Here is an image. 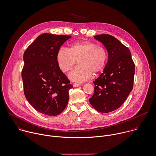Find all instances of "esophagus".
Returning a JSON list of instances; mask_svg holds the SVG:
<instances>
[{
    "mask_svg": "<svg viewBox=\"0 0 156 156\" xmlns=\"http://www.w3.org/2000/svg\"><path fill=\"white\" fill-rule=\"evenodd\" d=\"M81 83H74L73 84V87H78V86H81Z\"/></svg>",
    "mask_w": 156,
    "mask_h": 156,
    "instance_id": "34e87169",
    "label": "esophagus"
}]
</instances>
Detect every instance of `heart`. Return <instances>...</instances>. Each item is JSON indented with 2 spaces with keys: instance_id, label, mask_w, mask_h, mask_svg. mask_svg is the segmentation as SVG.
Here are the masks:
<instances>
[{
  "instance_id": "obj_1",
  "label": "heart",
  "mask_w": 156,
  "mask_h": 156,
  "mask_svg": "<svg viewBox=\"0 0 156 156\" xmlns=\"http://www.w3.org/2000/svg\"><path fill=\"white\" fill-rule=\"evenodd\" d=\"M108 60L107 50L95 43L83 41L70 44L69 49L60 48L57 53V62L61 70L68 72L78 61V65L68 75L75 82H83L90 78L92 73L101 72Z\"/></svg>"
}]
</instances>
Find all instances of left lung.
<instances>
[{"mask_svg": "<svg viewBox=\"0 0 156 156\" xmlns=\"http://www.w3.org/2000/svg\"><path fill=\"white\" fill-rule=\"evenodd\" d=\"M108 51L103 72L94 81V92L89 99L98 112L109 113L119 108L133 87L135 64L129 49L108 34L95 35Z\"/></svg>", "mask_w": 156, "mask_h": 156, "instance_id": "1", "label": "left lung"}]
</instances>
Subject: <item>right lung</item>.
I'll return each instance as SVG.
<instances>
[{
  "mask_svg": "<svg viewBox=\"0 0 156 156\" xmlns=\"http://www.w3.org/2000/svg\"><path fill=\"white\" fill-rule=\"evenodd\" d=\"M70 35L48 33L39 35L23 54L22 78L24 94L40 113L57 116L67 105L73 87L57 62V53Z\"/></svg>",
  "mask_w": 156,
  "mask_h": 156,
  "instance_id": "add662e5",
  "label": "right lung"
}]
</instances>
